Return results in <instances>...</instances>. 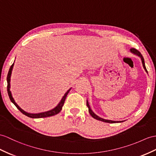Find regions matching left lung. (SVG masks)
Returning a JSON list of instances; mask_svg holds the SVG:
<instances>
[{
	"label": "left lung",
	"mask_w": 156,
	"mask_h": 156,
	"mask_svg": "<svg viewBox=\"0 0 156 156\" xmlns=\"http://www.w3.org/2000/svg\"><path fill=\"white\" fill-rule=\"evenodd\" d=\"M130 51L132 53V54H134V55H137V56L140 57V59H141V60H142V66H143L144 69H145L146 72L147 73V69H146V66H145V62H144V58H143L142 55L141 54H140V52L138 51L137 50V49H134V48L130 49ZM87 107H88V108H89V112L90 113V115H91V116H92L93 118H94V119L98 120H100V121H102V122H108V123H119V122H124V120H123V121H115V120H107V119H102V118H101V117H100V116H98V115H97L96 114L94 113V112L92 111V110H91V108H90V105H89V102H88V101H87Z\"/></svg>",
	"instance_id": "obj_1"
}]
</instances>
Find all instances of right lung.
<instances>
[{
	"label": "right lung",
	"instance_id": "right-lung-1",
	"mask_svg": "<svg viewBox=\"0 0 156 156\" xmlns=\"http://www.w3.org/2000/svg\"><path fill=\"white\" fill-rule=\"evenodd\" d=\"M14 63L11 67H10V69L8 73V75H7V91H8V94L10 99L11 101V102L16 106V108L20 111L22 114H24V115L27 116L30 118H32V119H40V118H45V117H49V116H54L55 115H58V114L62 111L63 106L64 105V102H65L66 97L67 95V94L69 93V92L70 91V90L71 89V88H70L69 90H68L67 92L64 94L63 97H62V99H61L60 102L58 103V105L56 106L55 108H54L51 110H49V111H45V112H39V113H30L28 112H26L25 111H24L23 109H22L20 107H19L18 105L15 102L14 98L12 95V93L10 91V77H11V74H12V71L14 67Z\"/></svg>",
	"mask_w": 156,
	"mask_h": 156
}]
</instances>
